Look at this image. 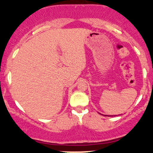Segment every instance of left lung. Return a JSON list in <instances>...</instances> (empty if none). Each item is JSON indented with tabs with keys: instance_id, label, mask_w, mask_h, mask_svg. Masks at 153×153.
Wrapping results in <instances>:
<instances>
[{
	"instance_id": "8db88e82",
	"label": "left lung",
	"mask_w": 153,
	"mask_h": 153,
	"mask_svg": "<svg viewBox=\"0 0 153 153\" xmlns=\"http://www.w3.org/2000/svg\"><path fill=\"white\" fill-rule=\"evenodd\" d=\"M105 116H109V115H105ZM110 116H113V115H110ZM115 116V115H114Z\"/></svg>"
}]
</instances>
